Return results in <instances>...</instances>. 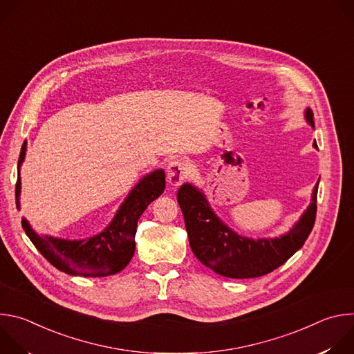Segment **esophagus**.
Instances as JSON below:
<instances>
[{"mask_svg":"<svg viewBox=\"0 0 354 354\" xmlns=\"http://www.w3.org/2000/svg\"><path fill=\"white\" fill-rule=\"evenodd\" d=\"M190 167L183 160H174L168 165V182L172 186H179L183 180H186L189 175Z\"/></svg>","mask_w":354,"mask_h":354,"instance_id":"esophagus-1","label":"esophagus"}]
</instances>
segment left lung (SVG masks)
Returning a JSON list of instances; mask_svg holds the SVG:
<instances>
[{"label":"left lung","instance_id":"8db88e82","mask_svg":"<svg viewBox=\"0 0 354 354\" xmlns=\"http://www.w3.org/2000/svg\"><path fill=\"white\" fill-rule=\"evenodd\" d=\"M306 122L315 129L314 113L304 112ZM314 148H318L314 141ZM315 183L311 203L292 224L274 238H249L230 228L212 209L205 192L192 183H183L178 190V203L185 217L189 243L194 257L220 276L230 279H250L268 274L286 263L308 238L317 216Z\"/></svg>","mask_w":354,"mask_h":354}]
</instances>
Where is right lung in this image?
<instances>
[{
  "label": "right lung",
  "mask_w": 354,
  "mask_h": 354,
  "mask_svg": "<svg viewBox=\"0 0 354 354\" xmlns=\"http://www.w3.org/2000/svg\"><path fill=\"white\" fill-rule=\"evenodd\" d=\"M24 141L18 160V180L15 187L17 207H21V167L25 161ZM165 189L164 169L144 175L123 200L119 210L105 230L84 238L64 239L50 234H37L22 217V228L40 254L56 269L82 277H106L122 272L131 261L136 250L137 221L147 206L158 198Z\"/></svg>",
  "instance_id": "add662e5"
}]
</instances>
